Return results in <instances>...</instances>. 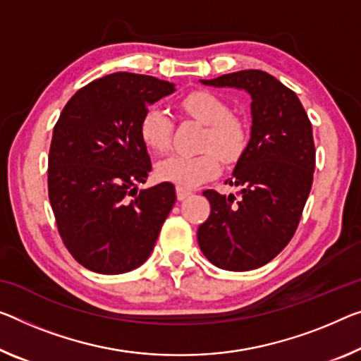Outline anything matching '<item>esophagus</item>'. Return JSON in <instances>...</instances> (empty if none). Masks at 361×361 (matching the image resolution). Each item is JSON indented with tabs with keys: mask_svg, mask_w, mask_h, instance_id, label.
<instances>
[{
	"mask_svg": "<svg viewBox=\"0 0 361 361\" xmlns=\"http://www.w3.org/2000/svg\"><path fill=\"white\" fill-rule=\"evenodd\" d=\"M190 190H185V188H180V187H177V200H179V202H182V200H185L188 195H190Z\"/></svg>",
	"mask_w": 361,
	"mask_h": 361,
	"instance_id": "obj_1",
	"label": "esophagus"
}]
</instances>
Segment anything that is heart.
Returning a JSON list of instances; mask_svg holds the SVG:
<instances>
[{
  "label": "heart",
  "mask_w": 361,
  "mask_h": 361,
  "mask_svg": "<svg viewBox=\"0 0 361 361\" xmlns=\"http://www.w3.org/2000/svg\"><path fill=\"white\" fill-rule=\"evenodd\" d=\"M179 108L188 118L207 126L202 148L207 152L193 154H173L157 166V177L176 187L195 188L221 173V157L226 161H234L243 152L247 143L245 127L231 114V108L224 99L212 92H192L180 99ZM142 142L152 152L163 153L169 147L173 119L164 109L148 108L138 126Z\"/></svg>",
  "instance_id": "heart-1"
}]
</instances>
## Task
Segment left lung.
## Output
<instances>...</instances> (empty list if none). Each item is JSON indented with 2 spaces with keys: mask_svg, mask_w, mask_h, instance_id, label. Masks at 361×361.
Listing matches in <instances>:
<instances>
[{
  "mask_svg": "<svg viewBox=\"0 0 361 361\" xmlns=\"http://www.w3.org/2000/svg\"><path fill=\"white\" fill-rule=\"evenodd\" d=\"M209 87L245 90L252 98L250 140L226 182L238 197L204 190L212 213L198 227L200 250L221 269L250 271L290 242L313 184V129L300 99L268 72L238 71Z\"/></svg>",
  "mask_w": 361,
  "mask_h": 361,
  "instance_id": "left-lung-1",
  "label": "left lung"
}]
</instances>
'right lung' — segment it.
<instances>
[{
  "label": "right lung",
  "mask_w": 361,
  "mask_h": 361,
  "mask_svg": "<svg viewBox=\"0 0 361 361\" xmlns=\"http://www.w3.org/2000/svg\"><path fill=\"white\" fill-rule=\"evenodd\" d=\"M174 92L157 77L116 72L75 92L54 126L49 203L66 248L93 273L123 274L145 263L174 207L169 182L138 190L152 171L140 119Z\"/></svg>",
  "instance_id": "right-lung-1"
}]
</instances>
